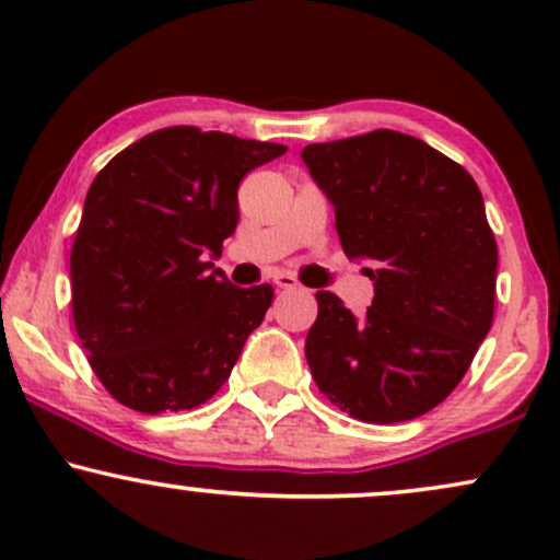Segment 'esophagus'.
<instances>
[{
    "instance_id": "esophagus-1",
    "label": "esophagus",
    "mask_w": 560,
    "mask_h": 560,
    "mask_svg": "<svg viewBox=\"0 0 560 560\" xmlns=\"http://www.w3.org/2000/svg\"><path fill=\"white\" fill-rule=\"evenodd\" d=\"M273 284L279 289H300V281L287 271H276L273 273Z\"/></svg>"
}]
</instances>
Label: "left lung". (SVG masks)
Listing matches in <instances>:
<instances>
[{
  "label": "left lung",
  "instance_id": "8db88e82",
  "mask_svg": "<svg viewBox=\"0 0 560 560\" xmlns=\"http://www.w3.org/2000/svg\"><path fill=\"white\" fill-rule=\"evenodd\" d=\"M337 215L347 258L374 268L361 318L316 292L305 358L318 389L369 423L419 419L458 387L494 316L498 244L464 165L408 133L302 150Z\"/></svg>",
  "mask_w": 560,
  "mask_h": 560
}]
</instances>
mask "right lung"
<instances>
[{
    "mask_svg": "<svg viewBox=\"0 0 560 560\" xmlns=\"http://www.w3.org/2000/svg\"><path fill=\"white\" fill-rule=\"evenodd\" d=\"M284 144L195 126L147 133L96 173L70 249L73 324L105 389L139 413L208 402L273 302L210 271L236 189Z\"/></svg>",
    "mask_w": 560,
    "mask_h": 560,
    "instance_id": "add662e5",
    "label": "right lung"
}]
</instances>
